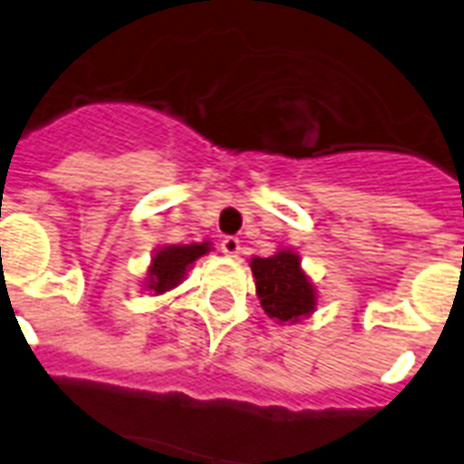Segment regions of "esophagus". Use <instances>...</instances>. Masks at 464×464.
I'll return each mask as SVG.
<instances>
[{"label":"esophagus","mask_w":464,"mask_h":464,"mask_svg":"<svg viewBox=\"0 0 464 464\" xmlns=\"http://www.w3.org/2000/svg\"><path fill=\"white\" fill-rule=\"evenodd\" d=\"M221 250H224L228 257H238L240 250H243V246H240L238 238H233V236H228V238L221 240Z\"/></svg>","instance_id":"34e87169"}]
</instances>
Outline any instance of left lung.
I'll return each instance as SVG.
<instances>
[{
    "instance_id": "obj_1",
    "label": "left lung",
    "mask_w": 464,
    "mask_h": 464,
    "mask_svg": "<svg viewBox=\"0 0 464 464\" xmlns=\"http://www.w3.org/2000/svg\"><path fill=\"white\" fill-rule=\"evenodd\" d=\"M255 294L276 324H296L317 308V289L294 247H279L269 257H253Z\"/></svg>"
}]
</instances>
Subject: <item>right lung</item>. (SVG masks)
Returning <instances> with one entry per match:
<instances>
[{"label": "right lung", "instance_id": "obj_1", "mask_svg": "<svg viewBox=\"0 0 464 464\" xmlns=\"http://www.w3.org/2000/svg\"><path fill=\"white\" fill-rule=\"evenodd\" d=\"M211 250H214L211 240L188 243V246H178V243L159 246L151 253V262L144 276V291H149V296H163L168 291H173L185 282L192 265Z\"/></svg>", "mask_w": 464, "mask_h": 464}]
</instances>
